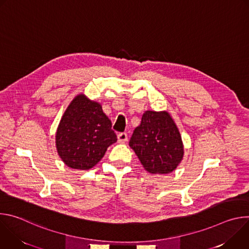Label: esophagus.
Segmentation results:
<instances>
[{"label":"esophagus","mask_w":249,"mask_h":249,"mask_svg":"<svg viewBox=\"0 0 249 249\" xmlns=\"http://www.w3.org/2000/svg\"><path fill=\"white\" fill-rule=\"evenodd\" d=\"M117 139L119 143H125V142H127L128 140V135L127 133H119L117 136Z\"/></svg>","instance_id":"esophagus-1"}]
</instances>
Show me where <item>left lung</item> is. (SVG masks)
<instances>
[{"instance_id":"left-lung-1","label":"left lung","mask_w":249,"mask_h":249,"mask_svg":"<svg viewBox=\"0 0 249 249\" xmlns=\"http://www.w3.org/2000/svg\"><path fill=\"white\" fill-rule=\"evenodd\" d=\"M129 146L145 169L154 174L171 172L183 158L179 131L167 112L146 111Z\"/></svg>"}]
</instances>
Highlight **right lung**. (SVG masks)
Listing matches in <instances>:
<instances>
[{"label":"right lung","instance_id":"1","mask_svg":"<svg viewBox=\"0 0 249 249\" xmlns=\"http://www.w3.org/2000/svg\"><path fill=\"white\" fill-rule=\"evenodd\" d=\"M111 120L101 105L84 94L68 106L56 134L57 151L71 168L87 170L94 166L107 148L117 141Z\"/></svg>","mask_w":249,"mask_h":249}]
</instances>
